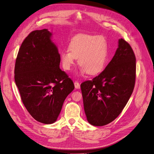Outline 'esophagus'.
<instances>
[{"mask_svg": "<svg viewBox=\"0 0 154 154\" xmlns=\"http://www.w3.org/2000/svg\"><path fill=\"white\" fill-rule=\"evenodd\" d=\"M74 84H75V88L79 89V88H80V84H79L78 82H75V83H74Z\"/></svg>", "mask_w": 154, "mask_h": 154, "instance_id": "34e87169", "label": "esophagus"}]
</instances>
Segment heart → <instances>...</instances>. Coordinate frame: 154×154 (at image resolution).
I'll list each match as a JSON object with an SVG mask.
<instances>
[{
	"label": "heart",
	"instance_id": "b5f03b06",
	"mask_svg": "<svg viewBox=\"0 0 154 154\" xmlns=\"http://www.w3.org/2000/svg\"><path fill=\"white\" fill-rule=\"evenodd\" d=\"M78 59L81 72L97 75L105 68L108 59V42L102 36L80 34L69 44V50L60 54L63 68L69 71Z\"/></svg>",
	"mask_w": 154,
	"mask_h": 154
}]
</instances>
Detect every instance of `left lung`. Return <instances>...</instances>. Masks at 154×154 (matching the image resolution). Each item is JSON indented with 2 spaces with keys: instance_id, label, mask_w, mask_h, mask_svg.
I'll return each mask as SVG.
<instances>
[{
  "instance_id": "8db88e82",
  "label": "left lung",
  "mask_w": 154,
  "mask_h": 154,
  "mask_svg": "<svg viewBox=\"0 0 154 154\" xmlns=\"http://www.w3.org/2000/svg\"><path fill=\"white\" fill-rule=\"evenodd\" d=\"M135 78L136 57L130 45L121 38L106 69L81 84L85 112L90 125H106L121 114L133 93Z\"/></svg>"
}]
</instances>
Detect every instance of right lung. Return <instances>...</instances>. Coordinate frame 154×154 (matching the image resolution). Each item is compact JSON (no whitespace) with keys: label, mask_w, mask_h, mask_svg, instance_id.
Here are the masks:
<instances>
[{"label":"right lung","mask_w":154,"mask_h":154,"mask_svg":"<svg viewBox=\"0 0 154 154\" xmlns=\"http://www.w3.org/2000/svg\"><path fill=\"white\" fill-rule=\"evenodd\" d=\"M47 29L35 30L24 40L17 54L14 79L28 112L44 124L56 122L67 96L75 88L60 69V56Z\"/></svg>","instance_id":"1"}]
</instances>
